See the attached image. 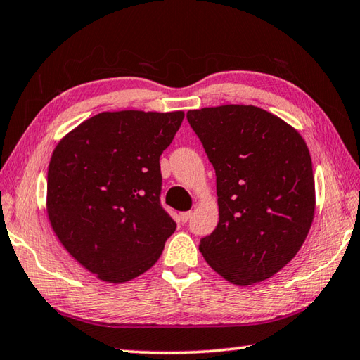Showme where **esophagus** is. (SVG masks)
Segmentation results:
<instances>
[{"label": "esophagus", "instance_id": "obj_1", "mask_svg": "<svg viewBox=\"0 0 360 360\" xmlns=\"http://www.w3.org/2000/svg\"><path fill=\"white\" fill-rule=\"evenodd\" d=\"M190 217H192V212H190V210H188V212H181L179 214V220L182 223H187L190 220Z\"/></svg>", "mask_w": 360, "mask_h": 360}]
</instances>
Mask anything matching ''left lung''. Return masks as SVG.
<instances>
[{
  "mask_svg": "<svg viewBox=\"0 0 360 360\" xmlns=\"http://www.w3.org/2000/svg\"><path fill=\"white\" fill-rule=\"evenodd\" d=\"M215 168L218 215L200 251L221 278L251 285L297 256L312 226V159L300 132L256 105L187 112Z\"/></svg>",
  "mask_w": 360,
  "mask_h": 360,
  "instance_id": "left-lung-1",
  "label": "left lung"
}]
</instances>
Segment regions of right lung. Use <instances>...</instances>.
<instances>
[{
	"label": "right lung",
	"mask_w": 360,
	"mask_h": 360,
	"mask_svg": "<svg viewBox=\"0 0 360 360\" xmlns=\"http://www.w3.org/2000/svg\"><path fill=\"white\" fill-rule=\"evenodd\" d=\"M184 112H101L56 145L46 214L77 264L110 284L158 262L176 223L160 206L159 158Z\"/></svg>",
	"instance_id": "add662e5"
}]
</instances>
